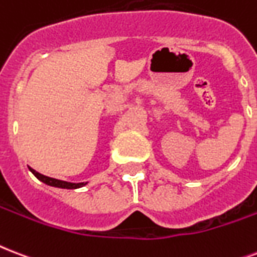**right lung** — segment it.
I'll list each match as a JSON object with an SVG mask.
<instances>
[{
  "label": "right lung",
  "instance_id": "1",
  "mask_svg": "<svg viewBox=\"0 0 257 257\" xmlns=\"http://www.w3.org/2000/svg\"><path fill=\"white\" fill-rule=\"evenodd\" d=\"M29 171L32 172L33 175L36 176L37 179L43 183H46L48 186H52V187H58V189H79V187H83L86 186L89 182H79V183H74V182H66V181H60V179H55V178H50V176H46L40 174V172H37L36 170H33V168L29 167Z\"/></svg>",
  "mask_w": 257,
  "mask_h": 257
}]
</instances>
